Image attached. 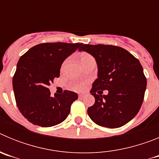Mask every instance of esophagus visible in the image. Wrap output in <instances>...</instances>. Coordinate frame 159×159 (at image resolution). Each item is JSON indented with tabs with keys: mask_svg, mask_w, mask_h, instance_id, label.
Listing matches in <instances>:
<instances>
[{
	"mask_svg": "<svg viewBox=\"0 0 159 159\" xmlns=\"http://www.w3.org/2000/svg\"><path fill=\"white\" fill-rule=\"evenodd\" d=\"M84 96H85L84 94H80V95H79V97H80V98H84Z\"/></svg>",
	"mask_w": 159,
	"mask_h": 159,
	"instance_id": "34e87169",
	"label": "esophagus"
}]
</instances>
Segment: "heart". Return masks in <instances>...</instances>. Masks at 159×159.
Returning a JSON list of instances; mask_svg holds the SVG:
<instances>
[{
  "label": "heart",
  "instance_id": "1",
  "mask_svg": "<svg viewBox=\"0 0 159 159\" xmlns=\"http://www.w3.org/2000/svg\"><path fill=\"white\" fill-rule=\"evenodd\" d=\"M90 59H92V57L90 55L84 54L81 57L80 62L83 63L84 61H86V60H90ZM84 87H85V84L84 83H76V84H74L71 85V88L73 90H75V91H81V90L84 89Z\"/></svg>",
  "mask_w": 159,
  "mask_h": 159
}]
</instances>
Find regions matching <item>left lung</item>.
<instances>
[{
	"mask_svg": "<svg viewBox=\"0 0 159 159\" xmlns=\"http://www.w3.org/2000/svg\"><path fill=\"white\" fill-rule=\"evenodd\" d=\"M95 59L98 78L90 93L95 103L88 109L92 121L101 127H120L136 116L144 99L147 79L139 60L123 48L104 44H82ZM107 89V95H102Z\"/></svg>",
	"mask_w": 159,
	"mask_h": 159,
	"instance_id": "8db88e82",
	"label": "left lung"
}]
</instances>
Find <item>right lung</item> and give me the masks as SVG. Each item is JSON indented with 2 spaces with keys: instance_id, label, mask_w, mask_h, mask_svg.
I'll list each match as a JSON object with an SVG mask.
<instances>
[{
  "instance_id": "right-lung-1",
  "label": "right lung",
  "mask_w": 159,
  "mask_h": 159,
  "mask_svg": "<svg viewBox=\"0 0 159 159\" xmlns=\"http://www.w3.org/2000/svg\"><path fill=\"white\" fill-rule=\"evenodd\" d=\"M81 43H44L31 48L20 58L12 78L14 95L20 113L32 124L49 127L62 123L70 113L78 95L64 91L51 96L48 89L60 76L65 59L76 51Z\"/></svg>"
}]
</instances>
